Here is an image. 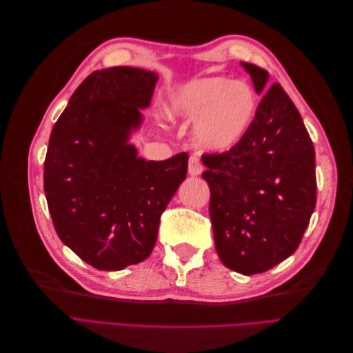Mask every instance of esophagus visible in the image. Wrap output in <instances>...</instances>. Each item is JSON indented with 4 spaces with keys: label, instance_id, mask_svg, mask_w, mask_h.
<instances>
[{
    "label": "esophagus",
    "instance_id": "34e87169",
    "mask_svg": "<svg viewBox=\"0 0 353 353\" xmlns=\"http://www.w3.org/2000/svg\"><path fill=\"white\" fill-rule=\"evenodd\" d=\"M201 172H203V165L200 162V159L193 154L188 159V174L193 175V176H197Z\"/></svg>",
    "mask_w": 353,
    "mask_h": 353
}]
</instances>
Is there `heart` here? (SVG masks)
I'll return each instance as SVG.
<instances>
[{"mask_svg": "<svg viewBox=\"0 0 353 353\" xmlns=\"http://www.w3.org/2000/svg\"><path fill=\"white\" fill-rule=\"evenodd\" d=\"M256 109L258 99L250 85L223 74L191 79L168 103L170 117L194 122L193 141L209 153L232 150L248 134Z\"/></svg>", "mask_w": 353, "mask_h": 353, "instance_id": "heart-1", "label": "heart"}]
</instances>
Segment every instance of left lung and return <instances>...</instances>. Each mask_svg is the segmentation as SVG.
I'll list each match as a JSON object with an SVG mask.
<instances>
[{
	"mask_svg": "<svg viewBox=\"0 0 353 353\" xmlns=\"http://www.w3.org/2000/svg\"><path fill=\"white\" fill-rule=\"evenodd\" d=\"M241 66L263 94L268 72L250 63ZM201 160L221 262L253 275L293 254L316 203L315 150L281 85L272 83L263 94L248 134L232 150Z\"/></svg>",
	"mask_w": 353,
	"mask_h": 353,
	"instance_id": "1",
	"label": "left lung"
}]
</instances>
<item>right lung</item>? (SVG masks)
Returning a JSON list of instances; mask_svg holds the SVG:
<instances>
[{
    "instance_id": "obj_1",
    "label": "right lung",
    "mask_w": 353,
    "mask_h": 353,
    "mask_svg": "<svg viewBox=\"0 0 353 353\" xmlns=\"http://www.w3.org/2000/svg\"><path fill=\"white\" fill-rule=\"evenodd\" d=\"M159 77L117 66L95 70L52 128L44 191L60 240L100 271L150 256L159 222L187 176L188 154L145 160L131 134L143 123Z\"/></svg>"
}]
</instances>
